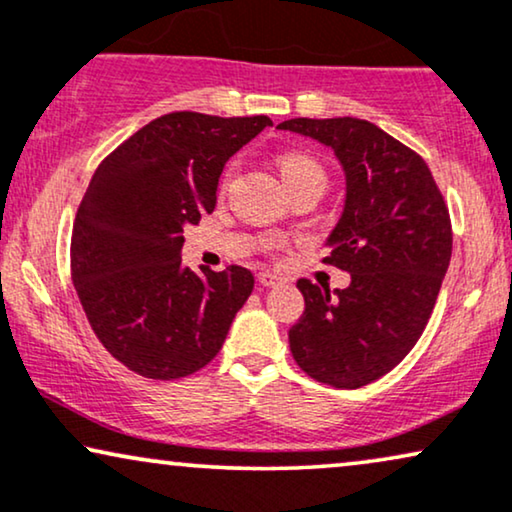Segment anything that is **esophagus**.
Instances as JSON below:
<instances>
[{
	"label": "esophagus",
	"instance_id": "1",
	"mask_svg": "<svg viewBox=\"0 0 512 512\" xmlns=\"http://www.w3.org/2000/svg\"><path fill=\"white\" fill-rule=\"evenodd\" d=\"M257 278H260V283L264 285V288H276V285L283 283V278L278 274H271V271H260Z\"/></svg>",
	"mask_w": 512,
	"mask_h": 512
}]
</instances>
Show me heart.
Masks as SVG:
<instances>
[{"label": "heart", "mask_w": 512, "mask_h": 512, "mask_svg": "<svg viewBox=\"0 0 512 512\" xmlns=\"http://www.w3.org/2000/svg\"><path fill=\"white\" fill-rule=\"evenodd\" d=\"M278 168H281L285 185H290V182H297V180H306V177H318V180L325 182L323 168H320V163L316 159H311L309 154H302V152L283 154L281 159H278ZM229 180H231V168L224 173L222 189L229 185ZM271 245L274 243H267V248H271Z\"/></svg>", "instance_id": "1"}]
</instances>
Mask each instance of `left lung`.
<instances>
[{
    "instance_id": "obj_1",
    "label": "left lung",
    "mask_w": 512,
    "mask_h": 512,
    "mask_svg": "<svg viewBox=\"0 0 512 512\" xmlns=\"http://www.w3.org/2000/svg\"><path fill=\"white\" fill-rule=\"evenodd\" d=\"M281 131L335 149L346 203L325 264L349 271L330 292L297 281L304 313L290 327L295 363L320 384L360 388L419 342L452 257L447 203L426 161L365 119H288Z\"/></svg>"
}]
</instances>
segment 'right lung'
I'll return each mask as SVG.
<instances>
[{
	"instance_id": "obj_1",
	"label": "right lung",
	"mask_w": 512,
	"mask_h": 512,
	"mask_svg": "<svg viewBox=\"0 0 512 512\" xmlns=\"http://www.w3.org/2000/svg\"><path fill=\"white\" fill-rule=\"evenodd\" d=\"M264 117L170 112L114 149L74 217L72 283L95 337L128 370L180 379L220 353L255 278L182 264V229L213 213L222 168Z\"/></svg>"
}]
</instances>
